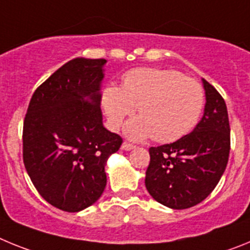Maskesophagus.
<instances>
[{
	"label": "esophagus",
	"instance_id": "obj_1",
	"mask_svg": "<svg viewBox=\"0 0 250 250\" xmlns=\"http://www.w3.org/2000/svg\"><path fill=\"white\" fill-rule=\"evenodd\" d=\"M134 147L135 146L131 144H129V143H123V145H121V149L125 150V151H130V150H132Z\"/></svg>",
	"mask_w": 250,
	"mask_h": 250
}]
</instances>
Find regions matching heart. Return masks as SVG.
<instances>
[{"label": "heart", "instance_id": "1", "mask_svg": "<svg viewBox=\"0 0 250 250\" xmlns=\"http://www.w3.org/2000/svg\"><path fill=\"white\" fill-rule=\"evenodd\" d=\"M100 100L112 129L138 107L140 116L124 127L126 138L141 141L152 136L159 143H171L199 123L205 94L198 81L176 70L139 67L124 75L121 87L106 85Z\"/></svg>", "mask_w": 250, "mask_h": 250}]
</instances>
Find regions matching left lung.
Masks as SVG:
<instances>
[{
    "mask_svg": "<svg viewBox=\"0 0 250 250\" xmlns=\"http://www.w3.org/2000/svg\"><path fill=\"white\" fill-rule=\"evenodd\" d=\"M205 106L193 131L171 144L150 147L145 187L171 209L199 204L219 183L230 150V127L224 99L202 79Z\"/></svg>",
    "mask_w": 250,
    "mask_h": 250,
    "instance_id": "obj_1",
    "label": "left lung"
}]
</instances>
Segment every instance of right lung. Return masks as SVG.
Here are the masks:
<instances>
[{"label": "right lung", "instance_id": "1", "mask_svg": "<svg viewBox=\"0 0 250 250\" xmlns=\"http://www.w3.org/2000/svg\"><path fill=\"white\" fill-rule=\"evenodd\" d=\"M106 62L70 60L37 87L23 121V164L31 182L46 202L68 213L98 202L107 159L123 143L103 123Z\"/></svg>", "mask_w": 250, "mask_h": 250}]
</instances>
